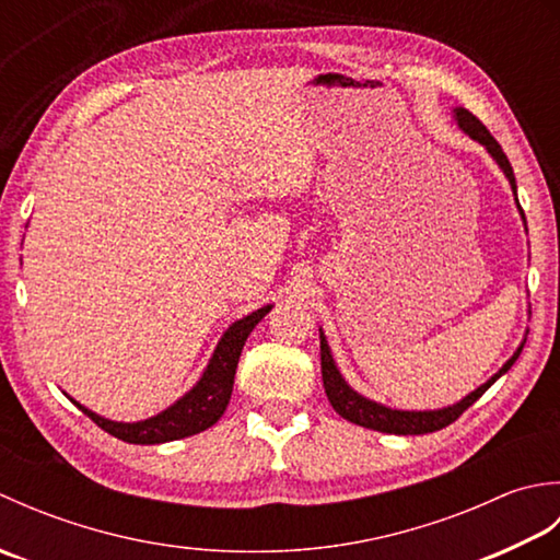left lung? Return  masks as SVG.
Segmentation results:
<instances>
[{
	"label": "left lung",
	"mask_w": 560,
	"mask_h": 560,
	"mask_svg": "<svg viewBox=\"0 0 560 560\" xmlns=\"http://www.w3.org/2000/svg\"><path fill=\"white\" fill-rule=\"evenodd\" d=\"M455 120H457V125H459L464 135H469L474 141H479V144L486 147V151L491 153L493 161L501 165V171L505 173L510 187H513V195H515V201H517V185H515L513 165H510L501 144H498L489 129L483 127L479 117L471 115L469 110L455 108ZM517 209L522 213L520 201H517ZM522 219H525V213H522ZM522 347H525V343H520V349L513 353V359H510L491 380H486L481 387L474 389L471 395H467L462 401L452 404V407L435 409V411H399V409L385 407V404H377L373 399H365L363 395H359V392L347 385V380L341 377L339 368L335 365V359H331L329 343L323 335V329H319V363H323V383H325V392H327V399H329L331 407H335V411L341 416V419H347L355 425L371 428V431H380V433H395V435L433 433V431H440V428L450 425L452 421H457L459 416L467 411L471 404L477 401L483 395V392L495 383L498 377L505 375L510 368H513V363L517 361V355L522 353Z\"/></svg>",
	"instance_id": "8db88e82"
}]
</instances>
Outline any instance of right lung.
Listing matches in <instances>:
<instances>
[{
	"mask_svg": "<svg viewBox=\"0 0 560 560\" xmlns=\"http://www.w3.org/2000/svg\"><path fill=\"white\" fill-rule=\"evenodd\" d=\"M269 311L271 305L259 307V311L237 319V323H233L229 329H225V335L217 343V351H213L207 371L199 377V383L189 389L185 397L177 399L173 407L151 416L147 421L117 423L110 419H103V416L93 413L86 407H81V404L74 399L71 401H74L93 423L101 425L105 433H110L132 445H159V443H168V440H180V438L207 431L209 425H213L221 419L225 407H229L235 368H237V361H241L245 341L249 337V331L255 329V325Z\"/></svg>",
	"mask_w": 560,
	"mask_h": 560,
	"instance_id": "right-lung-1",
	"label": "right lung"
}]
</instances>
